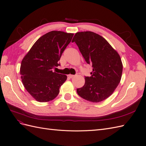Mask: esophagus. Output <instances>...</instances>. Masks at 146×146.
<instances>
[{"mask_svg": "<svg viewBox=\"0 0 146 146\" xmlns=\"http://www.w3.org/2000/svg\"><path fill=\"white\" fill-rule=\"evenodd\" d=\"M68 77H69V78H73V77H75V76H74V75L69 74V75H68Z\"/></svg>", "mask_w": 146, "mask_h": 146, "instance_id": "obj_1", "label": "esophagus"}]
</instances>
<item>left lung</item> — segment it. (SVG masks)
<instances>
[{"label": "left lung", "mask_w": 146, "mask_h": 146, "mask_svg": "<svg viewBox=\"0 0 146 146\" xmlns=\"http://www.w3.org/2000/svg\"><path fill=\"white\" fill-rule=\"evenodd\" d=\"M72 42L77 44L86 62L92 67L91 76L85 77V85L77 89V94L94 103L107 99L122 77L123 66L117 52L104 38L90 31L76 33Z\"/></svg>", "instance_id": "obj_1"}]
</instances>
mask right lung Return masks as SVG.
Returning a JSON list of instances; mask_svg holds the SVG:
<instances>
[{
    "label": "right lung",
    "mask_w": 146,
    "mask_h": 146,
    "mask_svg": "<svg viewBox=\"0 0 146 146\" xmlns=\"http://www.w3.org/2000/svg\"><path fill=\"white\" fill-rule=\"evenodd\" d=\"M73 33L52 31L35 42L22 60L20 74L24 88L39 102H47L58 96L66 75L52 69L59 66L63 51L71 41Z\"/></svg>",
    "instance_id": "1"
}]
</instances>
